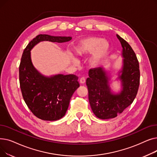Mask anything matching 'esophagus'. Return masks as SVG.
Instances as JSON below:
<instances>
[{"instance_id":"1","label":"esophagus","mask_w":157,"mask_h":157,"mask_svg":"<svg viewBox=\"0 0 157 157\" xmlns=\"http://www.w3.org/2000/svg\"><path fill=\"white\" fill-rule=\"evenodd\" d=\"M79 82H80L81 84H84V83H85L86 79H85V78H81L80 79V80H79Z\"/></svg>"}]
</instances>
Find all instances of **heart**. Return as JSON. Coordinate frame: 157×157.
I'll list each match as a JSON object with an SVG mask.
<instances>
[{
  "label": "heart",
  "mask_w": 157,
  "mask_h": 157,
  "mask_svg": "<svg viewBox=\"0 0 157 157\" xmlns=\"http://www.w3.org/2000/svg\"><path fill=\"white\" fill-rule=\"evenodd\" d=\"M111 45L108 40L101 37H87L74 46V51L78 56H85L91 54L88 64L92 68H98L104 63L110 52ZM73 62L76 59L72 55L70 56Z\"/></svg>",
  "instance_id": "heart-1"
}]
</instances>
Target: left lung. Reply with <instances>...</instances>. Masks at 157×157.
Wrapping results in <instances>:
<instances>
[{"label": "left lung", "instance_id": "8db88e82", "mask_svg": "<svg viewBox=\"0 0 157 157\" xmlns=\"http://www.w3.org/2000/svg\"><path fill=\"white\" fill-rule=\"evenodd\" d=\"M117 36L122 47L120 69L116 73L105 67L90 69L86 81L92 110L102 120L114 118L122 113L133 102L139 86L140 71L136 53L126 40L118 34ZM114 75L121 82V88L117 93L110 87Z\"/></svg>", "mask_w": 157, "mask_h": 157}]
</instances>
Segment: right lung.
<instances>
[{"mask_svg":"<svg viewBox=\"0 0 157 157\" xmlns=\"http://www.w3.org/2000/svg\"><path fill=\"white\" fill-rule=\"evenodd\" d=\"M71 36L39 34L24 49L19 67L20 88L23 99L36 117L46 121H56L65 114L74 92L79 88L78 77L62 74L45 76L34 66L32 49L42 41L62 43Z\"/></svg>","mask_w":157,"mask_h":157,"instance_id":"obj_1","label":"right lung"}]
</instances>
